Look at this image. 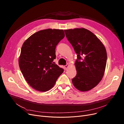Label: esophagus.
<instances>
[{
	"label": "esophagus",
	"instance_id": "obj_1",
	"mask_svg": "<svg viewBox=\"0 0 124 124\" xmlns=\"http://www.w3.org/2000/svg\"><path fill=\"white\" fill-rule=\"evenodd\" d=\"M68 67H69V65H66L64 66V67L65 68V69H67L68 68Z\"/></svg>",
	"mask_w": 124,
	"mask_h": 124
}]
</instances>
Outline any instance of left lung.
<instances>
[{
	"label": "left lung",
	"mask_w": 124,
	"mask_h": 124,
	"mask_svg": "<svg viewBox=\"0 0 124 124\" xmlns=\"http://www.w3.org/2000/svg\"><path fill=\"white\" fill-rule=\"evenodd\" d=\"M77 59L76 76L72 83L78 90L87 92L95 87L105 74L107 54L105 46L93 33L84 28L65 30Z\"/></svg>",
	"instance_id": "obj_1"
}]
</instances>
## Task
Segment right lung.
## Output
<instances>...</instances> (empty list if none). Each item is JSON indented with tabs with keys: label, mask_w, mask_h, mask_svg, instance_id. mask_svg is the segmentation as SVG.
Listing matches in <instances>:
<instances>
[{
	"label": "right lung",
	"mask_w": 124,
	"mask_h": 124,
	"mask_svg": "<svg viewBox=\"0 0 124 124\" xmlns=\"http://www.w3.org/2000/svg\"><path fill=\"white\" fill-rule=\"evenodd\" d=\"M65 37L63 30L38 31L26 40L18 58L19 68L34 89L45 92L53 87L63 69L55 64L56 46Z\"/></svg>",
	"instance_id": "right-lung-1"
}]
</instances>
